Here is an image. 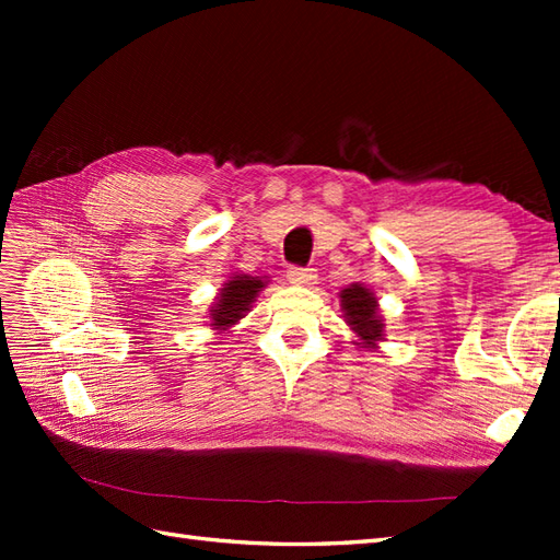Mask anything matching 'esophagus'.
Here are the masks:
<instances>
[{"label":"esophagus","instance_id":"1","mask_svg":"<svg viewBox=\"0 0 560 560\" xmlns=\"http://www.w3.org/2000/svg\"><path fill=\"white\" fill-rule=\"evenodd\" d=\"M287 279H289V283H293V287H313L315 279H317V273H315V269L293 267V269H289Z\"/></svg>","mask_w":560,"mask_h":560}]
</instances>
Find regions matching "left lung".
<instances>
[{
    "label": "left lung",
    "mask_w": 560,
    "mask_h": 560,
    "mask_svg": "<svg viewBox=\"0 0 560 560\" xmlns=\"http://www.w3.org/2000/svg\"><path fill=\"white\" fill-rule=\"evenodd\" d=\"M341 313L347 325L351 327L355 343L365 351L380 349L385 341V317L380 315V305L375 293L361 281L349 283L347 289L339 291Z\"/></svg>",
    "instance_id": "8db88e82"
}]
</instances>
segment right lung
I'll return each mask as SVG.
<instances>
[{"label": "right lung", "mask_w": 560, "mask_h": 560, "mask_svg": "<svg viewBox=\"0 0 560 560\" xmlns=\"http://www.w3.org/2000/svg\"><path fill=\"white\" fill-rule=\"evenodd\" d=\"M267 277H253V273H233L223 281V289H219L217 299L209 307V327L217 335H229L231 327L243 319L253 303L257 301L259 291L267 289Z\"/></svg>", "instance_id": "right-lung-1"}]
</instances>
